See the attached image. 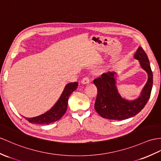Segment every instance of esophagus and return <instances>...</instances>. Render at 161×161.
<instances>
[{
    "instance_id": "34e87169",
    "label": "esophagus",
    "mask_w": 161,
    "mask_h": 161,
    "mask_svg": "<svg viewBox=\"0 0 161 161\" xmlns=\"http://www.w3.org/2000/svg\"><path fill=\"white\" fill-rule=\"evenodd\" d=\"M89 83V78L88 77H84L83 79L81 80V83L83 85L88 84Z\"/></svg>"
}]
</instances>
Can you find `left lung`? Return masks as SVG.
<instances>
[{
  "instance_id": "1",
  "label": "left lung",
  "mask_w": 161,
  "mask_h": 161,
  "mask_svg": "<svg viewBox=\"0 0 161 161\" xmlns=\"http://www.w3.org/2000/svg\"><path fill=\"white\" fill-rule=\"evenodd\" d=\"M134 58L147 74V80L140 96L135 100H126L121 96L116 87L117 73L114 71L102 74L93 80L97 89L94 108L106 119L124 120L135 116L142 110L150 98L153 84V74L147 54L142 47L137 48Z\"/></svg>"
}]
</instances>
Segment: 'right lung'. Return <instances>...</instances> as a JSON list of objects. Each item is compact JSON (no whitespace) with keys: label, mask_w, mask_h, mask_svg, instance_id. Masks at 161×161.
Here are the masks:
<instances>
[{"label":"right lung","mask_w":161,"mask_h":161,"mask_svg":"<svg viewBox=\"0 0 161 161\" xmlns=\"http://www.w3.org/2000/svg\"><path fill=\"white\" fill-rule=\"evenodd\" d=\"M78 84L77 82H75L66 85L57 103L49 111L44 114L35 117H24L31 124L44 125L49 124L61 119L67 111L68 101L70 94L76 89Z\"/></svg>","instance_id":"1"}]
</instances>
